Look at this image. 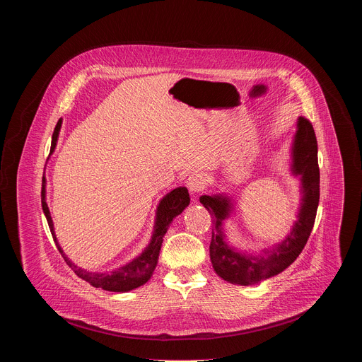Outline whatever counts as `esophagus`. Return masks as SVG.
<instances>
[{
	"label": "esophagus",
	"mask_w": 362,
	"mask_h": 362,
	"mask_svg": "<svg viewBox=\"0 0 362 362\" xmlns=\"http://www.w3.org/2000/svg\"><path fill=\"white\" fill-rule=\"evenodd\" d=\"M206 185H208V180H206V177L202 173H192L186 179V186L190 193L202 192L206 187Z\"/></svg>",
	"instance_id": "esophagus-1"
}]
</instances>
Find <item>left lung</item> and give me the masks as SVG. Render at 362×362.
<instances>
[{
	"label": "left lung",
	"mask_w": 362,
	"mask_h": 362,
	"mask_svg": "<svg viewBox=\"0 0 362 362\" xmlns=\"http://www.w3.org/2000/svg\"><path fill=\"white\" fill-rule=\"evenodd\" d=\"M293 173L302 177V206L299 219L291 235L272 250L267 257L246 256L235 252L223 240L222 221L228 218L230 204L223 196H200V203L214 218L211 261L216 274L235 285H252L281 274L286 269L302 249L313 232L320 203V166L318 144L313 123L305 117L298 119V130L293 141Z\"/></svg>",
	"instance_id": "8db88e82"
}]
</instances>
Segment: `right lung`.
<instances>
[{"instance_id": "add662e5", "label": "right lung", "mask_w": 362, "mask_h": 362, "mask_svg": "<svg viewBox=\"0 0 362 362\" xmlns=\"http://www.w3.org/2000/svg\"><path fill=\"white\" fill-rule=\"evenodd\" d=\"M62 127V119L57 122V126L54 129L53 133V140H51V150L49 153L54 150L56 143H57V137H59V132ZM190 203V197H189V192L186 187H177L175 190H172L168 196H165L162 199V202L159 203L158 208V215H156V226H154V232L151 236V240L148 243V246L146 247V250L137 256L134 261H132L130 264H127L126 267L112 272V274H94V272H88L84 271L78 267H76L71 261H69V257L63 253L56 233H54V228H53V221H51L49 216V211L48 206L45 203V179L42 177V187H41V204H42V211L45 214L51 235H53V239L57 245L59 252L62 253V256L64 257L66 264L74 271V274L84 279L86 282L91 284L95 288H103L106 291H113V292H127L132 291L134 288L141 286L143 284H146L151 274L154 272V268H156L158 264V257H159V252H160V246L163 242V236L168 232L169 225L172 223V221L180 215L185 208H187Z\"/></svg>"}]
</instances>
